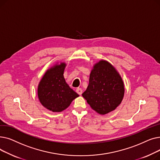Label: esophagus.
I'll use <instances>...</instances> for the list:
<instances>
[{
  "instance_id": "1",
  "label": "esophagus",
  "mask_w": 160,
  "mask_h": 160,
  "mask_svg": "<svg viewBox=\"0 0 160 160\" xmlns=\"http://www.w3.org/2000/svg\"><path fill=\"white\" fill-rule=\"evenodd\" d=\"M76 91H77V93L80 95H81L82 94V89L81 88H77V89H76Z\"/></svg>"
}]
</instances>
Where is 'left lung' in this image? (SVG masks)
<instances>
[{
	"instance_id": "left-lung-1",
	"label": "left lung",
	"mask_w": 160,
	"mask_h": 160,
	"mask_svg": "<svg viewBox=\"0 0 160 160\" xmlns=\"http://www.w3.org/2000/svg\"><path fill=\"white\" fill-rule=\"evenodd\" d=\"M124 93L121 76L110 63L102 60L91 71L89 85L82 96L93 110L104 115L121 104Z\"/></svg>"
}]
</instances>
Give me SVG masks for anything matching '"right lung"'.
Wrapping results in <instances>:
<instances>
[{"label": "right lung", "instance_id": "add662e5", "mask_svg": "<svg viewBox=\"0 0 160 160\" xmlns=\"http://www.w3.org/2000/svg\"><path fill=\"white\" fill-rule=\"evenodd\" d=\"M65 63L48 70L38 86V94L41 104L54 112H62L79 95L66 83L63 72Z\"/></svg>", "mask_w": 160, "mask_h": 160}]
</instances>
